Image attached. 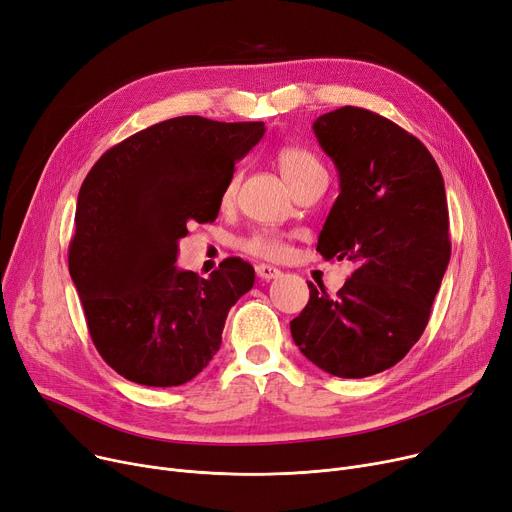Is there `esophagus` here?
<instances>
[{
  "label": "esophagus",
  "instance_id": "1",
  "mask_svg": "<svg viewBox=\"0 0 512 512\" xmlns=\"http://www.w3.org/2000/svg\"><path fill=\"white\" fill-rule=\"evenodd\" d=\"M255 272H257V276L261 278V280H274V278H280V270L278 267H274V265H267V263H259L257 267H255Z\"/></svg>",
  "mask_w": 512,
  "mask_h": 512
}]
</instances>
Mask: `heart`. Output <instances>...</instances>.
Instances as JSON below:
<instances>
[{
  "mask_svg": "<svg viewBox=\"0 0 512 512\" xmlns=\"http://www.w3.org/2000/svg\"><path fill=\"white\" fill-rule=\"evenodd\" d=\"M276 164L280 168L282 178L288 182L290 188L299 186L301 182L317 176V174H326V168L321 161L317 159V155L305 147L299 145H284L278 149L276 153ZM234 188H236V178H230V182L226 184L224 193H222V203L228 205L234 197ZM245 251H249L251 255L257 257H265V259H280L288 253L286 242L274 234V232H255L253 236H249L245 242H242Z\"/></svg>",
  "mask_w": 512,
  "mask_h": 512,
  "instance_id": "1",
  "label": "heart"
}]
</instances>
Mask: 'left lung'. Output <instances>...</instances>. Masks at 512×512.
<instances>
[{
  "label": "left lung",
  "mask_w": 512,
  "mask_h": 512,
  "mask_svg": "<svg viewBox=\"0 0 512 512\" xmlns=\"http://www.w3.org/2000/svg\"><path fill=\"white\" fill-rule=\"evenodd\" d=\"M313 132L340 178L317 251L357 270L336 297L307 282L290 334L319 369L367 378L396 365L427 326L450 261L444 178L419 139L363 107L319 116Z\"/></svg>",
  "instance_id": "1"
}]
</instances>
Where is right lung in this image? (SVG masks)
Returning <instances> with one entry per match:
<instances>
[{
    "instance_id": "right-lung-1",
    "label": "right lung",
    "mask_w": 512,
    "mask_h": 512,
    "mask_svg": "<svg viewBox=\"0 0 512 512\" xmlns=\"http://www.w3.org/2000/svg\"><path fill=\"white\" fill-rule=\"evenodd\" d=\"M263 132V122L172 118L105 151L80 186L68 267L91 340L122 378L180 386L220 351L255 270L240 257L209 278L178 270V240L218 218L234 164Z\"/></svg>"
}]
</instances>
